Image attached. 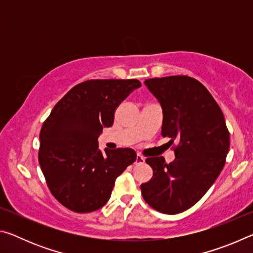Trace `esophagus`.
Segmentation results:
<instances>
[{
    "instance_id": "obj_1",
    "label": "esophagus",
    "mask_w": 253,
    "mask_h": 253,
    "mask_svg": "<svg viewBox=\"0 0 253 253\" xmlns=\"http://www.w3.org/2000/svg\"><path fill=\"white\" fill-rule=\"evenodd\" d=\"M144 162H145V158H144L142 155H139V154H137V155H136V162H135V164H143Z\"/></svg>"
}]
</instances>
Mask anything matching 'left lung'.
Here are the masks:
<instances>
[{"label": "left lung", "instance_id": "1", "mask_svg": "<svg viewBox=\"0 0 253 253\" xmlns=\"http://www.w3.org/2000/svg\"><path fill=\"white\" fill-rule=\"evenodd\" d=\"M163 109L162 136L169 137L175 160L148 157L153 177L140 185L154 210L177 214L198 202L215 182L225 164L230 132L223 113L199 80L169 76L145 80Z\"/></svg>", "mask_w": 253, "mask_h": 253}]
</instances>
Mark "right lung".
Listing matches in <instances>:
<instances>
[{"mask_svg": "<svg viewBox=\"0 0 253 253\" xmlns=\"http://www.w3.org/2000/svg\"><path fill=\"white\" fill-rule=\"evenodd\" d=\"M137 79H95L70 89L51 110L40 131L39 163L51 193L63 207L88 213L104 207L116 178L136 161L131 148L98 149L104 127L114 124Z\"/></svg>", "mask_w": 253, "mask_h": 253, "instance_id": "1", "label": "right lung"}]
</instances>
